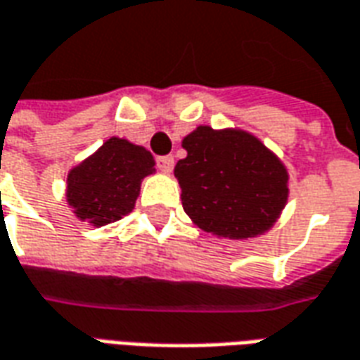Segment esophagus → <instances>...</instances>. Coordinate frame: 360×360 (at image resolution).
Instances as JSON below:
<instances>
[{
  "instance_id": "1",
  "label": "esophagus",
  "mask_w": 360,
  "mask_h": 360,
  "mask_svg": "<svg viewBox=\"0 0 360 360\" xmlns=\"http://www.w3.org/2000/svg\"><path fill=\"white\" fill-rule=\"evenodd\" d=\"M155 162H158V167H160V172H163V173H172L173 172V163H175V160H173L172 155H162V158H158Z\"/></svg>"
}]
</instances>
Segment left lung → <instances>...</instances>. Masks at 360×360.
Here are the masks:
<instances>
[{
    "label": "left lung",
    "instance_id": "1",
    "mask_svg": "<svg viewBox=\"0 0 360 360\" xmlns=\"http://www.w3.org/2000/svg\"><path fill=\"white\" fill-rule=\"evenodd\" d=\"M175 165L183 210L200 230L226 240L269 232L288 200V169L243 128L200 124L183 138Z\"/></svg>",
    "mask_w": 360,
    "mask_h": 360
}]
</instances>
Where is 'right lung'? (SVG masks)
<instances>
[{
  "instance_id": "right-lung-1",
  "label": "right lung",
  "mask_w": 360,
  "mask_h": 360,
  "mask_svg": "<svg viewBox=\"0 0 360 360\" xmlns=\"http://www.w3.org/2000/svg\"><path fill=\"white\" fill-rule=\"evenodd\" d=\"M155 173L144 146L110 136L66 177V202L77 220L101 228L134 210L142 181Z\"/></svg>"
}]
</instances>
